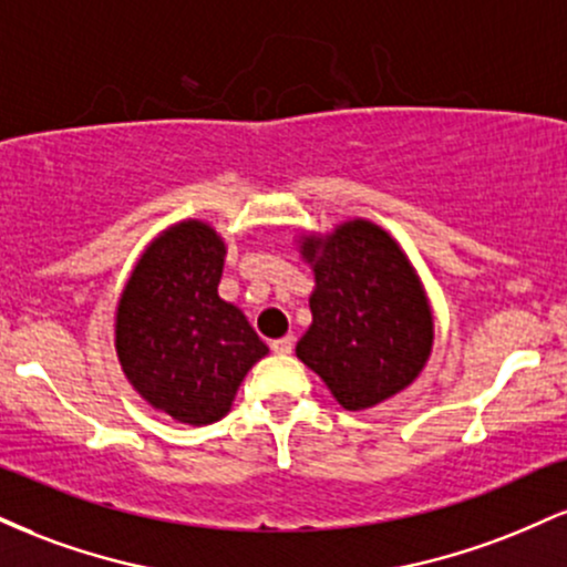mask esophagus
Instances as JSON below:
<instances>
[{
    "mask_svg": "<svg viewBox=\"0 0 567 567\" xmlns=\"http://www.w3.org/2000/svg\"><path fill=\"white\" fill-rule=\"evenodd\" d=\"M292 343H296V338H292V336L277 338V341H271V351H275V354H290Z\"/></svg>",
    "mask_w": 567,
    "mask_h": 567,
    "instance_id": "esophagus-1",
    "label": "esophagus"
}]
</instances>
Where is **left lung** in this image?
<instances>
[{
	"label": "left lung",
	"mask_w": 567,
	"mask_h": 567,
	"mask_svg": "<svg viewBox=\"0 0 567 567\" xmlns=\"http://www.w3.org/2000/svg\"><path fill=\"white\" fill-rule=\"evenodd\" d=\"M315 271L311 324L296 354L347 410H368L410 386L434 343L424 282L400 243L365 218L298 239Z\"/></svg>",
	"instance_id": "8db88e82"
}]
</instances>
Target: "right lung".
Wrapping results in <instances>:
<instances>
[{"mask_svg":"<svg viewBox=\"0 0 567 567\" xmlns=\"http://www.w3.org/2000/svg\"><path fill=\"white\" fill-rule=\"evenodd\" d=\"M226 243L181 220L148 243L116 303L114 347L127 381L154 410L205 426L231 410L247 370L269 347L218 296Z\"/></svg>","mask_w":567,"mask_h":567,"instance_id":"obj_1","label":"right lung"}]
</instances>
